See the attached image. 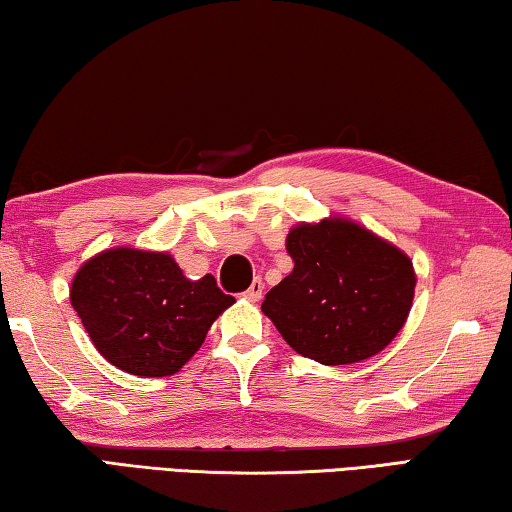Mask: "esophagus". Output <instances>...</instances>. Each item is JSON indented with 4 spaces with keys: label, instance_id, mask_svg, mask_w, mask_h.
<instances>
[{
    "label": "esophagus",
    "instance_id": "obj_1",
    "mask_svg": "<svg viewBox=\"0 0 512 512\" xmlns=\"http://www.w3.org/2000/svg\"><path fill=\"white\" fill-rule=\"evenodd\" d=\"M242 297L245 299H249V301H258L263 297V281L261 279H254V283H251V286L242 292Z\"/></svg>",
    "mask_w": 512,
    "mask_h": 512
}]
</instances>
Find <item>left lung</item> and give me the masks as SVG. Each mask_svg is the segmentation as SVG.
Here are the masks:
<instances>
[{
  "mask_svg": "<svg viewBox=\"0 0 512 512\" xmlns=\"http://www.w3.org/2000/svg\"><path fill=\"white\" fill-rule=\"evenodd\" d=\"M286 247L295 267L267 292L263 313L297 354L349 365L390 345L413 304L406 254L340 217L295 226Z\"/></svg>",
  "mask_w": 512,
  "mask_h": 512,
  "instance_id": "8db88e82",
  "label": "left lung"
}]
</instances>
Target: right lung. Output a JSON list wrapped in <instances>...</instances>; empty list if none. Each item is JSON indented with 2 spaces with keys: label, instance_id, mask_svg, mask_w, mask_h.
<instances>
[{
  "label": "right lung",
  "instance_id": "add662e5",
  "mask_svg": "<svg viewBox=\"0 0 512 512\" xmlns=\"http://www.w3.org/2000/svg\"><path fill=\"white\" fill-rule=\"evenodd\" d=\"M70 299L99 354L136 376L179 372L236 301L211 274L190 281L170 254L127 247L90 258Z\"/></svg>",
  "mask_w": 512,
  "mask_h": 512
}]
</instances>
